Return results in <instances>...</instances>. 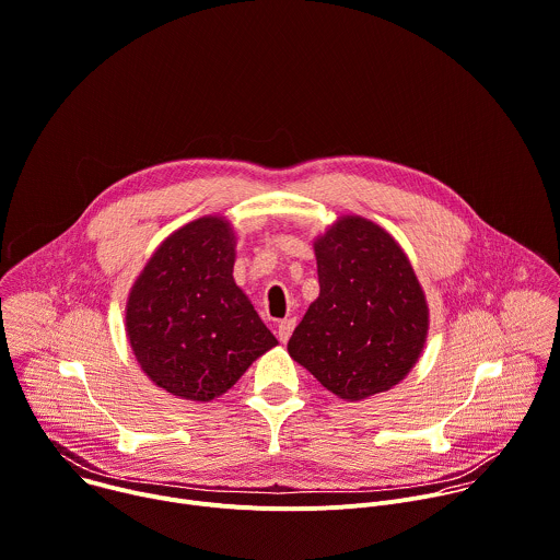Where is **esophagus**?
I'll use <instances>...</instances> for the list:
<instances>
[{
  "label": "esophagus",
  "mask_w": 560,
  "mask_h": 560,
  "mask_svg": "<svg viewBox=\"0 0 560 560\" xmlns=\"http://www.w3.org/2000/svg\"><path fill=\"white\" fill-rule=\"evenodd\" d=\"M293 328H295V317H287V319H282V322L278 324V339H280V341H289V337H291Z\"/></svg>",
  "instance_id": "1"
}]
</instances>
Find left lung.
Listing matches in <instances>:
<instances>
[{
    "instance_id": "obj_1",
    "label": "left lung",
    "mask_w": 560,
    "mask_h": 560,
    "mask_svg": "<svg viewBox=\"0 0 560 560\" xmlns=\"http://www.w3.org/2000/svg\"><path fill=\"white\" fill-rule=\"evenodd\" d=\"M319 295L289 354L335 396L359 402L398 385L429 335V304L389 232L343 214L313 241Z\"/></svg>"
}]
</instances>
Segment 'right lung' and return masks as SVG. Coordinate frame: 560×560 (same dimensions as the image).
Here are the masks:
<instances>
[{
  "mask_svg": "<svg viewBox=\"0 0 560 560\" xmlns=\"http://www.w3.org/2000/svg\"><path fill=\"white\" fill-rule=\"evenodd\" d=\"M236 230L219 214L166 236L136 278L125 308L131 350L164 392L190 402L223 396L278 346L234 282Z\"/></svg>",
  "mask_w": 560,
  "mask_h": 560,
  "instance_id": "obj_1",
  "label": "right lung"
}]
</instances>
